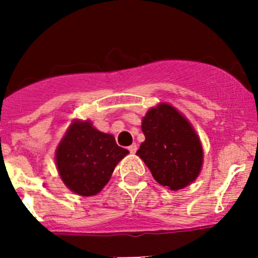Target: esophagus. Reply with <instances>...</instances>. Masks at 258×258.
<instances>
[{
	"label": "esophagus",
	"instance_id": "obj_1",
	"mask_svg": "<svg viewBox=\"0 0 258 258\" xmlns=\"http://www.w3.org/2000/svg\"><path fill=\"white\" fill-rule=\"evenodd\" d=\"M128 151H130V152H131V153H135V152H136V151H137V145H136V144H134V145L130 146V147H128Z\"/></svg>",
	"mask_w": 258,
	"mask_h": 258
}]
</instances>
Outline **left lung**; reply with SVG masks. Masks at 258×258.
Here are the masks:
<instances>
[{"mask_svg":"<svg viewBox=\"0 0 258 258\" xmlns=\"http://www.w3.org/2000/svg\"><path fill=\"white\" fill-rule=\"evenodd\" d=\"M141 127L146 140L136 155L158 183L177 191L199 177L204 150L183 114L168 103H160L147 111Z\"/></svg>","mask_w":258,"mask_h":258,"instance_id":"obj_1","label":"left lung"}]
</instances>
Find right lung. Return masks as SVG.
<instances>
[{"label": "right lung", "instance_id": "obj_1", "mask_svg": "<svg viewBox=\"0 0 258 258\" xmlns=\"http://www.w3.org/2000/svg\"><path fill=\"white\" fill-rule=\"evenodd\" d=\"M128 151L112 135L90 121L75 119L56 150V166L63 183L80 196H95L110 181L117 163Z\"/></svg>", "mask_w": 258, "mask_h": 258}]
</instances>
